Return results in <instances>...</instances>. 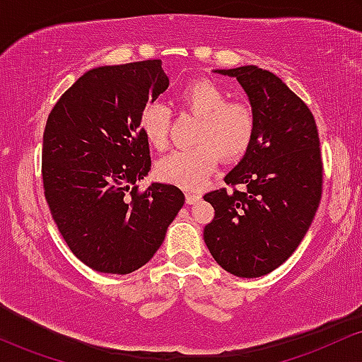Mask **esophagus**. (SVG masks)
Instances as JSON below:
<instances>
[{
  "mask_svg": "<svg viewBox=\"0 0 362 362\" xmlns=\"http://www.w3.org/2000/svg\"><path fill=\"white\" fill-rule=\"evenodd\" d=\"M199 198H202V194L199 193H194V191H186V203H188V205H193V203L199 202Z\"/></svg>",
  "mask_w": 362,
  "mask_h": 362,
  "instance_id": "obj_1",
  "label": "esophagus"
}]
</instances>
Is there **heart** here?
Returning a JSON list of instances; mask_svg holds the SVG:
<instances>
[{"label": "heart", "mask_w": 362, "mask_h": 362, "mask_svg": "<svg viewBox=\"0 0 362 362\" xmlns=\"http://www.w3.org/2000/svg\"><path fill=\"white\" fill-rule=\"evenodd\" d=\"M181 108L198 117L193 142L164 156L156 165L159 180L181 188H198L215 169L218 157L233 163L245 156L257 130V117L247 101L228 100L225 89L211 79H194L177 95ZM171 113L160 103L146 106L140 129L148 146L163 151L168 146Z\"/></svg>", "instance_id": "heart-1"}]
</instances>
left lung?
Wrapping results in <instances>:
<instances>
[{
	"mask_svg": "<svg viewBox=\"0 0 362 362\" xmlns=\"http://www.w3.org/2000/svg\"><path fill=\"white\" fill-rule=\"evenodd\" d=\"M216 72L245 89L257 130L225 176L228 188L203 197L215 210L203 239L225 271L259 278L281 266L312 225L324 185L320 139L308 106L273 72L256 66Z\"/></svg>",
	"mask_w": 362,
	"mask_h": 362,
	"instance_id": "1",
	"label": "left lung"
}]
</instances>
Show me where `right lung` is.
I'll return each mask as SVG.
<instances>
[{
	"label": "right lung",
	"instance_id": "add662e5",
	"mask_svg": "<svg viewBox=\"0 0 362 362\" xmlns=\"http://www.w3.org/2000/svg\"><path fill=\"white\" fill-rule=\"evenodd\" d=\"M160 64L148 59L84 72L47 118V205L72 254L100 273L129 274L151 261L185 205L177 186L139 189L151 169L140 118L169 86Z\"/></svg>",
	"mask_w": 362,
	"mask_h": 362
}]
</instances>
